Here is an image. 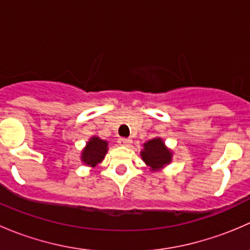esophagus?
<instances>
[{"label": "esophagus", "mask_w": 250, "mask_h": 250, "mask_svg": "<svg viewBox=\"0 0 250 250\" xmlns=\"http://www.w3.org/2000/svg\"><path fill=\"white\" fill-rule=\"evenodd\" d=\"M117 143L120 144V145L122 146H127V147H129L130 145H132V139H129V138H120V139L117 140Z\"/></svg>", "instance_id": "obj_1"}]
</instances>
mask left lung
<instances>
[{
	"label": "left lung",
	"instance_id": "left-lung-1",
	"mask_svg": "<svg viewBox=\"0 0 250 250\" xmlns=\"http://www.w3.org/2000/svg\"><path fill=\"white\" fill-rule=\"evenodd\" d=\"M143 146L144 148L141 150L140 156L144 162H145V165L150 167L152 172L153 170L162 169L165 166L169 165L172 162V151L165 145L161 138L148 140Z\"/></svg>",
	"mask_w": 250,
	"mask_h": 250
}]
</instances>
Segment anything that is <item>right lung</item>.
<instances>
[{"label": "right lung", "mask_w": 250, "mask_h": 250, "mask_svg": "<svg viewBox=\"0 0 250 250\" xmlns=\"http://www.w3.org/2000/svg\"><path fill=\"white\" fill-rule=\"evenodd\" d=\"M107 145L109 143L106 140L100 139L99 137H92L81 153V161L89 167H95L104 160L109 150Z\"/></svg>", "instance_id": "right-lung-1"}]
</instances>
